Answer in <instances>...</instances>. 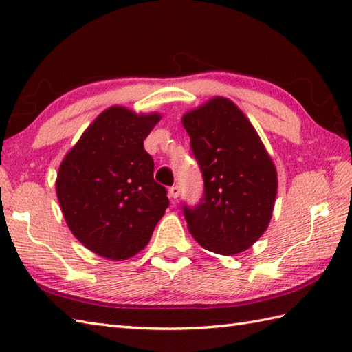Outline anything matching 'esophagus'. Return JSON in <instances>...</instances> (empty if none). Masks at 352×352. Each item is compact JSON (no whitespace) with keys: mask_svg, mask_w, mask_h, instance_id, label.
I'll return each mask as SVG.
<instances>
[{"mask_svg":"<svg viewBox=\"0 0 352 352\" xmlns=\"http://www.w3.org/2000/svg\"><path fill=\"white\" fill-rule=\"evenodd\" d=\"M169 195L174 199H177L178 197H180V188H178V186H172V188L169 189Z\"/></svg>","mask_w":352,"mask_h":352,"instance_id":"esophagus-1","label":"esophagus"}]
</instances>
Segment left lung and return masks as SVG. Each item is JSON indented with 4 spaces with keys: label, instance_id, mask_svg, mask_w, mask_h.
Listing matches in <instances>:
<instances>
[{
    "label": "left lung",
    "instance_id": "1",
    "mask_svg": "<svg viewBox=\"0 0 352 352\" xmlns=\"http://www.w3.org/2000/svg\"><path fill=\"white\" fill-rule=\"evenodd\" d=\"M182 122L204 175L203 201L184 208L190 234L210 252H243L272 219L278 189L274 160L250 119L226 96L186 111Z\"/></svg>",
    "mask_w": 352,
    "mask_h": 352
}]
</instances>
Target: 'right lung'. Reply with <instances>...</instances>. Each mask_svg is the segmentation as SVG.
<instances>
[{"instance_id":"add662e5","label":"right lung","mask_w":352,"mask_h":352,"mask_svg":"<svg viewBox=\"0 0 352 352\" xmlns=\"http://www.w3.org/2000/svg\"><path fill=\"white\" fill-rule=\"evenodd\" d=\"M162 115L111 106L96 116L58 166L56 193L72 234L107 260L145 248L169 206L154 182L144 140Z\"/></svg>"}]
</instances>
